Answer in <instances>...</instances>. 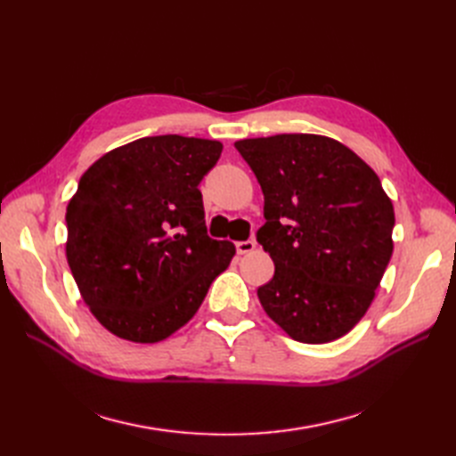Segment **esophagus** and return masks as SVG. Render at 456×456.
<instances>
[{
    "mask_svg": "<svg viewBox=\"0 0 456 456\" xmlns=\"http://www.w3.org/2000/svg\"><path fill=\"white\" fill-rule=\"evenodd\" d=\"M255 247H256V243H255L253 240L238 241V243H236V251H238V255H249V253L255 251Z\"/></svg>",
    "mask_w": 456,
    "mask_h": 456,
    "instance_id": "obj_1",
    "label": "esophagus"
}]
</instances>
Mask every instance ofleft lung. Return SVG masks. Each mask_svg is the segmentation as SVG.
Listing matches in <instances>:
<instances>
[{
	"label": "left lung",
	"mask_w": 456,
	"mask_h": 456,
	"mask_svg": "<svg viewBox=\"0 0 456 456\" xmlns=\"http://www.w3.org/2000/svg\"><path fill=\"white\" fill-rule=\"evenodd\" d=\"M265 194L256 232L275 265L258 287L272 322L306 344L344 337L362 320L388 266L395 224L380 178L322 134H273L233 144Z\"/></svg>",
	"instance_id": "obj_1"
}]
</instances>
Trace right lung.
Returning <instances> with one entry per match:
<instances>
[{
	"label": "right lung",
	"instance_id": "right-lung-1",
	"mask_svg": "<svg viewBox=\"0 0 456 456\" xmlns=\"http://www.w3.org/2000/svg\"><path fill=\"white\" fill-rule=\"evenodd\" d=\"M218 141L144 136L108 151L66 207V258L110 333L151 344L186 325L236 247L207 236L201 178Z\"/></svg>",
	"mask_w": 456,
	"mask_h": 456
}]
</instances>
